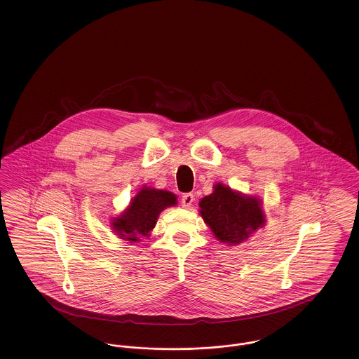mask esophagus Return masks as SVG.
I'll use <instances>...</instances> for the list:
<instances>
[{"label":"esophagus","instance_id":"obj_1","mask_svg":"<svg viewBox=\"0 0 359 359\" xmlns=\"http://www.w3.org/2000/svg\"><path fill=\"white\" fill-rule=\"evenodd\" d=\"M192 203H194V194L187 192V194H183V195H182V205H183V207L188 208Z\"/></svg>","mask_w":359,"mask_h":359}]
</instances>
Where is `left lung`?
<instances>
[{"instance_id":"obj_1","label":"left lung","mask_w":359,"mask_h":359,"mask_svg":"<svg viewBox=\"0 0 359 359\" xmlns=\"http://www.w3.org/2000/svg\"><path fill=\"white\" fill-rule=\"evenodd\" d=\"M199 207L203 221L224 243H241L265 222L257 198L243 196L219 183L211 195L201 201Z\"/></svg>"}]
</instances>
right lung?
Returning a JSON list of instances; mask_svg holds the SVG:
<instances>
[{
  "mask_svg": "<svg viewBox=\"0 0 359 359\" xmlns=\"http://www.w3.org/2000/svg\"><path fill=\"white\" fill-rule=\"evenodd\" d=\"M175 205L176 196L172 192L142 187L132 199L126 211L113 221V229L118 233L120 238L136 242L140 241V236H149L158 214L164 208Z\"/></svg>",
  "mask_w": 359,
  "mask_h": 359,
  "instance_id": "1",
  "label": "right lung"
}]
</instances>
